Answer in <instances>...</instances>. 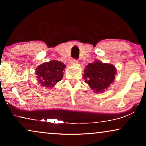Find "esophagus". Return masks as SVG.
<instances>
[{
  "label": "esophagus",
  "mask_w": 146,
  "mask_h": 146,
  "mask_svg": "<svg viewBox=\"0 0 146 146\" xmlns=\"http://www.w3.org/2000/svg\"><path fill=\"white\" fill-rule=\"evenodd\" d=\"M79 62L78 60H75V59H72L71 60V64H78Z\"/></svg>",
  "instance_id": "34e87169"
}]
</instances>
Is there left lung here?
<instances>
[{
    "mask_svg": "<svg viewBox=\"0 0 146 146\" xmlns=\"http://www.w3.org/2000/svg\"><path fill=\"white\" fill-rule=\"evenodd\" d=\"M84 72L85 82L94 93H101L113 82L117 70L113 64L95 60L88 64Z\"/></svg>",
    "mask_w": 146,
    "mask_h": 146,
    "instance_id": "8db88e82",
    "label": "left lung"
}]
</instances>
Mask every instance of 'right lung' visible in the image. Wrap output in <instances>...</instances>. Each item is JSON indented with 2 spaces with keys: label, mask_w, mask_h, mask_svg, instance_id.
<instances>
[{
  "label": "right lung",
  "mask_w": 146,
  "mask_h": 146,
  "mask_svg": "<svg viewBox=\"0 0 146 146\" xmlns=\"http://www.w3.org/2000/svg\"><path fill=\"white\" fill-rule=\"evenodd\" d=\"M64 64L57 60H52L41 64L36 68V74L40 84L47 88H52L63 78L66 68Z\"/></svg>",
  "instance_id": "right-lung-1"
}]
</instances>
